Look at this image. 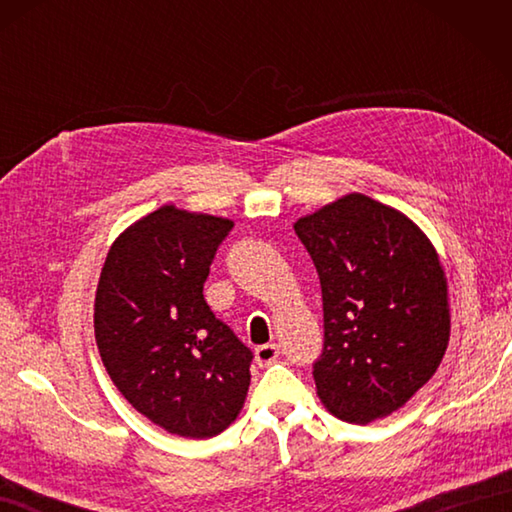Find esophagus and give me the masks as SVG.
I'll use <instances>...</instances> for the list:
<instances>
[{"mask_svg": "<svg viewBox=\"0 0 512 512\" xmlns=\"http://www.w3.org/2000/svg\"><path fill=\"white\" fill-rule=\"evenodd\" d=\"M255 358H257V365L259 367H268L273 365L277 358H279V347L275 343H266V345H259L255 350Z\"/></svg>", "mask_w": 512, "mask_h": 512, "instance_id": "1", "label": "esophagus"}]
</instances>
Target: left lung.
Returning a JSON list of instances; mask_svg holds the SVG:
<instances>
[{"instance_id": "8db88e82", "label": "left lung", "mask_w": 512, "mask_h": 512, "mask_svg": "<svg viewBox=\"0 0 512 512\" xmlns=\"http://www.w3.org/2000/svg\"><path fill=\"white\" fill-rule=\"evenodd\" d=\"M323 297L317 394L336 418L367 424L405 405L449 343L447 277L409 217L350 193L301 217Z\"/></svg>"}]
</instances>
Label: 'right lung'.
Masks as SVG:
<instances>
[{
	"instance_id": "1",
	"label": "right lung",
	"mask_w": 512,
	"mask_h": 512,
	"mask_svg": "<svg viewBox=\"0 0 512 512\" xmlns=\"http://www.w3.org/2000/svg\"><path fill=\"white\" fill-rule=\"evenodd\" d=\"M224 217L162 206L116 239L94 301L103 365L129 405L182 438L231 424L250 385L253 352L204 301Z\"/></svg>"
}]
</instances>
